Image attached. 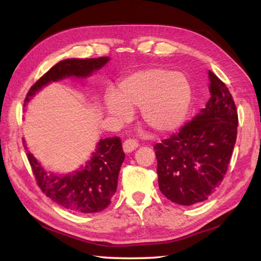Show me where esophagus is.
<instances>
[{
  "label": "esophagus",
  "instance_id": "obj_1",
  "mask_svg": "<svg viewBox=\"0 0 261 261\" xmlns=\"http://www.w3.org/2000/svg\"><path fill=\"white\" fill-rule=\"evenodd\" d=\"M138 148V142L134 139H127L123 142V150L126 153H130L132 151H135Z\"/></svg>",
  "mask_w": 261,
  "mask_h": 261
}]
</instances>
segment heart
Returning a JSON list of instances; mask_svg holds the SVG:
<instances>
[{
    "label": "heart",
    "instance_id": "heart-1",
    "mask_svg": "<svg viewBox=\"0 0 261 261\" xmlns=\"http://www.w3.org/2000/svg\"><path fill=\"white\" fill-rule=\"evenodd\" d=\"M192 103V86L187 77L166 68L138 70L118 86V95L107 93L104 109L120 123L140 110L142 123L156 134L176 130L186 119Z\"/></svg>",
    "mask_w": 261,
    "mask_h": 261
}]
</instances>
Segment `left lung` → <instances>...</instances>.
<instances>
[{"instance_id": "obj_1", "label": "left lung", "mask_w": 261, "mask_h": 261, "mask_svg": "<svg viewBox=\"0 0 261 261\" xmlns=\"http://www.w3.org/2000/svg\"><path fill=\"white\" fill-rule=\"evenodd\" d=\"M211 97L205 108L177 135L153 147L159 190L169 201L190 206L207 199L228 170L237 140L233 98L212 71Z\"/></svg>"}]
</instances>
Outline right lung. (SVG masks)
<instances>
[{"label":"right lung","instance_id":"obj_1","mask_svg":"<svg viewBox=\"0 0 261 261\" xmlns=\"http://www.w3.org/2000/svg\"><path fill=\"white\" fill-rule=\"evenodd\" d=\"M110 57L64 59L49 69L28 92L24 105L53 82L65 79L84 80L108 64ZM23 140V146L28 149ZM121 139H101L84 166L67 174H53L42 167L28 150V159L41 191L46 196L75 213H96L109 206L116 192L121 165L124 160Z\"/></svg>","mask_w":261,"mask_h":261}]
</instances>
